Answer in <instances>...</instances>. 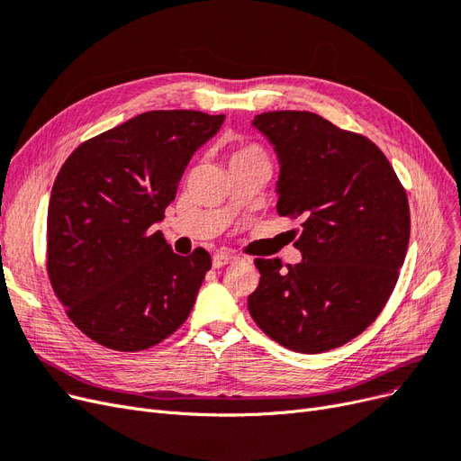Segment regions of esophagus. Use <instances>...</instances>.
<instances>
[{
  "mask_svg": "<svg viewBox=\"0 0 461 461\" xmlns=\"http://www.w3.org/2000/svg\"><path fill=\"white\" fill-rule=\"evenodd\" d=\"M237 260H240V258L233 257V255H228V252H218V255L212 257V266H214V268H224V266L233 264Z\"/></svg>",
  "mask_w": 461,
  "mask_h": 461,
  "instance_id": "esophagus-1",
  "label": "esophagus"
}]
</instances>
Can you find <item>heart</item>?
Returning <instances> with one entry per match:
<instances>
[{
    "label": "heart",
    "mask_w": 461,
    "mask_h": 461,
    "mask_svg": "<svg viewBox=\"0 0 461 461\" xmlns=\"http://www.w3.org/2000/svg\"><path fill=\"white\" fill-rule=\"evenodd\" d=\"M252 158H264V160H268V157H266L262 147L250 143V145L235 147L233 153L230 155V165H233V162H241V160H252Z\"/></svg>",
    "instance_id": "b5f03b06"
}]
</instances>
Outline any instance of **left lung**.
Instances as JSON below:
<instances>
[{"instance_id":"1","label":"left lung","mask_w":461,"mask_h":461,"mask_svg":"<svg viewBox=\"0 0 461 461\" xmlns=\"http://www.w3.org/2000/svg\"><path fill=\"white\" fill-rule=\"evenodd\" d=\"M279 160L277 212L301 218L303 260L257 258L249 312L276 343L318 354L360 335L396 285L410 241V209L391 162L360 133L308 111L252 121Z\"/></svg>"}]
</instances>
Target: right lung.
<instances>
[{
  "label": "right lung",
  "instance_id": "obj_1",
  "mask_svg": "<svg viewBox=\"0 0 461 461\" xmlns=\"http://www.w3.org/2000/svg\"><path fill=\"white\" fill-rule=\"evenodd\" d=\"M224 114L149 111L99 133L59 170L48 209V274L77 328L122 352L155 347L187 320L211 255L180 257L155 224Z\"/></svg>",
  "mask_w": 461,
  "mask_h": 461
}]
</instances>
